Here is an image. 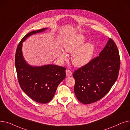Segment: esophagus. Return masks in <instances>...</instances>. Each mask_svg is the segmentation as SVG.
<instances>
[{
  "mask_svg": "<svg viewBox=\"0 0 130 130\" xmlns=\"http://www.w3.org/2000/svg\"><path fill=\"white\" fill-rule=\"evenodd\" d=\"M66 75L67 77H70V76L72 75V72L69 69H67L66 71Z\"/></svg>",
  "mask_w": 130,
  "mask_h": 130,
  "instance_id": "34e87169",
  "label": "esophagus"
}]
</instances>
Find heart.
<instances>
[{
    "label": "heart",
    "instance_id": "b5f03b06",
    "mask_svg": "<svg viewBox=\"0 0 130 130\" xmlns=\"http://www.w3.org/2000/svg\"><path fill=\"white\" fill-rule=\"evenodd\" d=\"M86 38L82 35H77L71 37L64 45V50L70 53L73 52L72 56L73 64L78 67L87 64L92 59L94 51V45L92 43L86 42ZM82 47H81V46ZM60 58L62 60L67 59L64 54H61Z\"/></svg>",
    "mask_w": 130,
    "mask_h": 130
}]
</instances>
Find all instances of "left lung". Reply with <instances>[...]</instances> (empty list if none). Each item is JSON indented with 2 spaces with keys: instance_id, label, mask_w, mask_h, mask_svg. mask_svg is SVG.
I'll return each mask as SVG.
<instances>
[{
  "instance_id": "8db88e82",
  "label": "left lung",
  "mask_w": 130,
  "mask_h": 130,
  "mask_svg": "<svg viewBox=\"0 0 130 130\" xmlns=\"http://www.w3.org/2000/svg\"><path fill=\"white\" fill-rule=\"evenodd\" d=\"M120 57L117 45L111 38L99 56L74 71V93L82 103L96 102L107 94L117 81Z\"/></svg>"
}]
</instances>
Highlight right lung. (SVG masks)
Listing matches in <instances>:
<instances>
[{
	"mask_svg": "<svg viewBox=\"0 0 130 130\" xmlns=\"http://www.w3.org/2000/svg\"><path fill=\"white\" fill-rule=\"evenodd\" d=\"M45 29L32 31L25 35L19 43L15 55V66L20 88L29 97L40 103H47L52 100L58 85L66 77V68L63 67L53 64L32 67L23 58L22 43L29 36Z\"/></svg>",
	"mask_w": 130,
	"mask_h": 130,
	"instance_id": "1",
	"label": "right lung"
}]
</instances>
